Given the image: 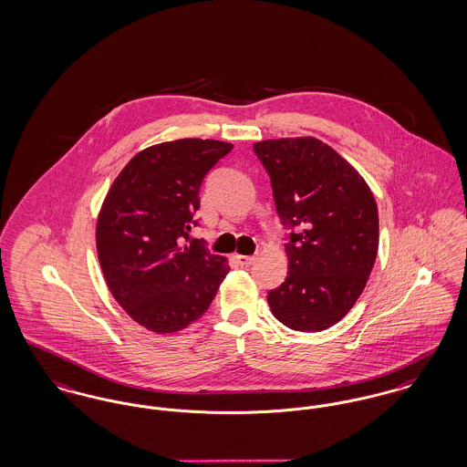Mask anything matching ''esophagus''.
I'll return each instance as SVG.
<instances>
[{"instance_id": "obj_1", "label": "esophagus", "mask_w": 467, "mask_h": 467, "mask_svg": "<svg viewBox=\"0 0 467 467\" xmlns=\"http://www.w3.org/2000/svg\"><path fill=\"white\" fill-rule=\"evenodd\" d=\"M235 260L239 265L243 267H249L254 262V256H247V254H235Z\"/></svg>"}]
</instances>
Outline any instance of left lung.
I'll return each mask as SVG.
<instances>
[{
	"label": "left lung",
	"mask_w": 467,
	"mask_h": 467,
	"mask_svg": "<svg viewBox=\"0 0 467 467\" xmlns=\"http://www.w3.org/2000/svg\"><path fill=\"white\" fill-rule=\"evenodd\" d=\"M283 224L294 228L285 283L267 295L288 328L319 332L355 306L374 267L379 224L366 179L315 137L256 142Z\"/></svg>",
	"instance_id": "1"
}]
</instances>
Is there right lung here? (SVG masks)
Segmentation results:
<instances>
[{
    "mask_svg": "<svg viewBox=\"0 0 467 467\" xmlns=\"http://www.w3.org/2000/svg\"><path fill=\"white\" fill-rule=\"evenodd\" d=\"M222 140L181 139L137 152L114 179L97 222L105 283L126 315L165 336L195 323L230 265L197 239L200 184L232 150Z\"/></svg>",
    "mask_w": 467,
    "mask_h": 467,
    "instance_id": "add662e5",
    "label": "right lung"
}]
</instances>
